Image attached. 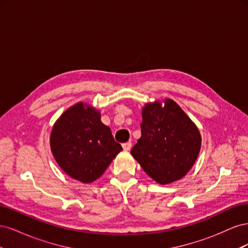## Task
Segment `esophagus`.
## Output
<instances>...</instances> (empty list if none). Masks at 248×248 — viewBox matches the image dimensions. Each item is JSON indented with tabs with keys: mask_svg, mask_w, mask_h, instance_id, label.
<instances>
[{
	"mask_svg": "<svg viewBox=\"0 0 248 248\" xmlns=\"http://www.w3.org/2000/svg\"><path fill=\"white\" fill-rule=\"evenodd\" d=\"M122 147L124 150H126V151H128V150H130V148H131V141L124 142V144H122Z\"/></svg>",
	"mask_w": 248,
	"mask_h": 248,
	"instance_id": "34e87169",
	"label": "esophagus"
}]
</instances>
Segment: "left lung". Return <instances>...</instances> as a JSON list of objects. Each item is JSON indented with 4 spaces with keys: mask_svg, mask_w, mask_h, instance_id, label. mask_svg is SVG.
I'll return each instance as SVG.
<instances>
[{
    "mask_svg": "<svg viewBox=\"0 0 248 248\" xmlns=\"http://www.w3.org/2000/svg\"><path fill=\"white\" fill-rule=\"evenodd\" d=\"M141 137L131 154L147 175L159 184L184 177L196 162L201 149L197 126L170 99L149 103L142 108Z\"/></svg>",
    "mask_w": 248,
    "mask_h": 248,
    "instance_id": "obj_1",
    "label": "left lung"
}]
</instances>
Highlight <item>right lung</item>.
Wrapping results in <instances>:
<instances>
[{"label": "right lung", "mask_w": 248, "mask_h": 248, "mask_svg": "<svg viewBox=\"0 0 248 248\" xmlns=\"http://www.w3.org/2000/svg\"><path fill=\"white\" fill-rule=\"evenodd\" d=\"M50 148L60 168L82 183L98 179L123 150L109 127L101 122L100 112L81 102L67 109L56 122Z\"/></svg>", "instance_id": "obj_1"}]
</instances>
